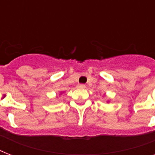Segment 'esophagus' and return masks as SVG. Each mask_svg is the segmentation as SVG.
Instances as JSON below:
<instances>
[{
	"mask_svg": "<svg viewBox=\"0 0 155 155\" xmlns=\"http://www.w3.org/2000/svg\"><path fill=\"white\" fill-rule=\"evenodd\" d=\"M85 87H86V86H85L84 84H78L77 85L78 88H85Z\"/></svg>",
	"mask_w": 155,
	"mask_h": 155,
	"instance_id": "obj_1",
	"label": "esophagus"
}]
</instances>
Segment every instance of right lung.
<instances>
[{
    "label": "right lung",
    "instance_id": "obj_1",
    "mask_svg": "<svg viewBox=\"0 0 155 155\" xmlns=\"http://www.w3.org/2000/svg\"><path fill=\"white\" fill-rule=\"evenodd\" d=\"M62 93H63V92H60V95H61V94H62Z\"/></svg>",
    "mask_w": 155,
    "mask_h": 155
}]
</instances>
